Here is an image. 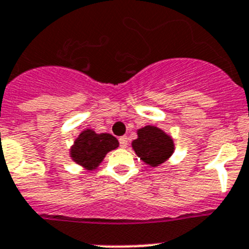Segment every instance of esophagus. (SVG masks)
<instances>
[{"label":"esophagus","instance_id":"esophagus-1","mask_svg":"<svg viewBox=\"0 0 249 249\" xmlns=\"http://www.w3.org/2000/svg\"><path fill=\"white\" fill-rule=\"evenodd\" d=\"M127 145H128V139H127L126 136H123V137L120 139V146L122 148H126Z\"/></svg>","mask_w":249,"mask_h":249}]
</instances>
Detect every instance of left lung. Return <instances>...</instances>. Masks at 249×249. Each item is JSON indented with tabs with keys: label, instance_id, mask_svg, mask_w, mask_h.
<instances>
[{
	"label": "left lung",
	"instance_id": "left-lung-1",
	"mask_svg": "<svg viewBox=\"0 0 249 249\" xmlns=\"http://www.w3.org/2000/svg\"><path fill=\"white\" fill-rule=\"evenodd\" d=\"M137 139L132 141L136 155L150 166H159L174 152V141L162 129L145 126L137 131Z\"/></svg>",
	"mask_w": 249,
	"mask_h": 249
}]
</instances>
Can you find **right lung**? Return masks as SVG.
<instances>
[{
  "mask_svg": "<svg viewBox=\"0 0 249 249\" xmlns=\"http://www.w3.org/2000/svg\"><path fill=\"white\" fill-rule=\"evenodd\" d=\"M118 140L109 133H95L86 129L75 140L70 150V156L87 170H94L103 161L106 155L118 147Z\"/></svg>",
  "mask_w": 249,
  "mask_h": 249,
  "instance_id": "1",
  "label": "right lung"
}]
</instances>
